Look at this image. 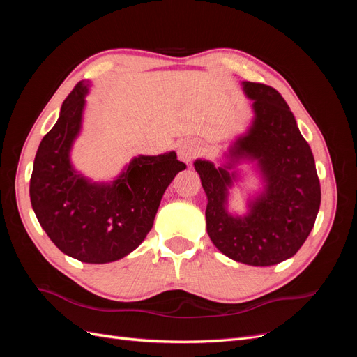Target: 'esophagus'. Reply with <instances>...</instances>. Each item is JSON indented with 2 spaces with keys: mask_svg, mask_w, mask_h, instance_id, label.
Listing matches in <instances>:
<instances>
[{
  "mask_svg": "<svg viewBox=\"0 0 357 357\" xmlns=\"http://www.w3.org/2000/svg\"><path fill=\"white\" fill-rule=\"evenodd\" d=\"M199 150H201V147H199V143L197 142V139H185V142H181L178 144L177 153L181 160L190 162L199 153Z\"/></svg>",
  "mask_w": 357,
  "mask_h": 357,
  "instance_id": "esophagus-1",
  "label": "esophagus"
}]
</instances>
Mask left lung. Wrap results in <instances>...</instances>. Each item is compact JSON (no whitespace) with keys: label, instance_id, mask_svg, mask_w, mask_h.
Masks as SVG:
<instances>
[{"label":"left lung","instance_id":"obj_1","mask_svg":"<svg viewBox=\"0 0 357 357\" xmlns=\"http://www.w3.org/2000/svg\"><path fill=\"white\" fill-rule=\"evenodd\" d=\"M252 100L247 131L225 152V162H193L207 195V232L213 244L234 261L271 266L294 256L305 243L320 208L314 156L301 135L295 116L271 86L243 82ZM253 163L263 188L249 196L244 215L227 210L229 190L241 181L238 165Z\"/></svg>","mask_w":357,"mask_h":357}]
</instances>
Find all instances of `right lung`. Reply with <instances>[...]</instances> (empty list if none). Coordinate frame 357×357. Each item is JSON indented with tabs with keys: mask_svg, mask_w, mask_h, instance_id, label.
I'll return each mask as SVG.
<instances>
[{
	"mask_svg": "<svg viewBox=\"0 0 357 357\" xmlns=\"http://www.w3.org/2000/svg\"><path fill=\"white\" fill-rule=\"evenodd\" d=\"M89 83L80 82L43 137L29 181L31 205L52 243L86 264H109L144 241L164 192L186 165L176 152L138 155L112 181H92L74 168Z\"/></svg>",
	"mask_w": 357,
	"mask_h": 357,
	"instance_id": "obj_1",
	"label": "right lung"
}]
</instances>
